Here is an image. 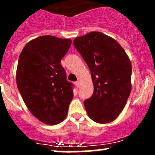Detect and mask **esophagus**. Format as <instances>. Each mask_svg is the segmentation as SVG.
Returning <instances> with one entry per match:
<instances>
[{
  "label": "esophagus",
  "instance_id": "esophagus-1",
  "mask_svg": "<svg viewBox=\"0 0 155 155\" xmlns=\"http://www.w3.org/2000/svg\"><path fill=\"white\" fill-rule=\"evenodd\" d=\"M75 85H76V87H77V88H79V82H78V81H77V82H75Z\"/></svg>",
  "mask_w": 155,
  "mask_h": 155
}]
</instances>
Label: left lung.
<instances>
[{
	"label": "left lung",
	"mask_w": 155,
	"mask_h": 155,
	"mask_svg": "<svg viewBox=\"0 0 155 155\" xmlns=\"http://www.w3.org/2000/svg\"><path fill=\"white\" fill-rule=\"evenodd\" d=\"M73 46L87 64L94 87L92 96L84 101L87 115L100 124L114 121L131 91L129 58L116 40L97 31L76 37Z\"/></svg>",
	"instance_id": "1"
}]
</instances>
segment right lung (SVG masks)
Instances as JSON below:
<instances>
[{"label": "right lung", "instance_id": "1", "mask_svg": "<svg viewBox=\"0 0 155 155\" xmlns=\"http://www.w3.org/2000/svg\"><path fill=\"white\" fill-rule=\"evenodd\" d=\"M71 43L70 39L41 36L28 42L18 58L17 87L30 112L46 124L61 122L73 97L74 86L61 64Z\"/></svg>", "mask_w": 155, "mask_h": 155}]
</instances>
